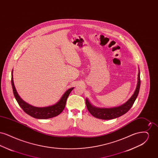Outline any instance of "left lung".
<instances>
[{"label":"left lung","mask_w":158,"mask_h":158,"mask_svg":"<svg viewBox=\"0 0 158 158\" xmlns=\"http://www.w3.org/2000/svg\"><path fill=\"white\" fill-rule=\"evenodd\" d=\"M137 84L135 91L131 97L124 104L117 107H114L111 108H97L92 105L89 100L86 99V105L89 112L95 118L102 120H111L117 117L128 112L129 110L133 105L136 98L138 96L140 86V70L139 71L137 77Z\"/></svg>","instance_id":"obj_1"}]
</instances>
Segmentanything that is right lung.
Here are the masks:
<instances>
[{"label":"right lung","mask_w":158,"mask_h":158,"mask_svg":"<svg viewBox=\"0 0 158 158\" xmlns=\"http://www.w3.org/2000/svg\"><path fill=\"white\" fill-rule=\"evenodd\" d=\"M11 83L13 89V92L16 101L18 104L21 107L25 113H27L31 117L38 118V119H47L50 118H53L61 113L64 109L66 101L68 97L73 89L74 88H72L68 89L62 96L59 102H57L54 105L47 106V107H35L30 105L29 104L25 102L22 98L19 97L17 91L15 89L14 80H13V70L11 73Z\"/></svg>","instance_id":"add662e5"}]
</instances>
